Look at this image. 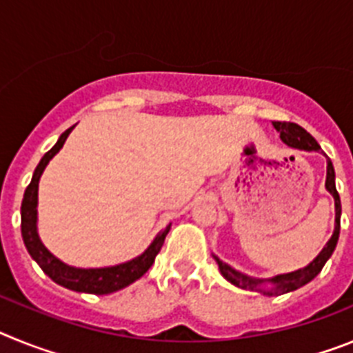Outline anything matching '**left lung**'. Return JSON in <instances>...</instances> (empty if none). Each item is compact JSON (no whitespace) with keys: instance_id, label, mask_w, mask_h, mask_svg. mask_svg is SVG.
<instances>
[{"instance_id":"1","label":"left lung","mask_w":353,"mask_h":353,"mask_svg":"<svg viewBox=\"0 0 353 353\" xmlns=\"http://www.w3.org/2000/svg\"><path fill=\"white\" fill-rule=\"evenodd\" d=\"M274 129L279 132V138L290 148L304 150V152H322L320 145L316 143V139L311 136L310 132H305L301 125L297 123H292V121H274ZM325 189L332 194L334 198V208H336V221H334V232L332 236L329 239V242L325 244V248L320 251L316 258L311 261L310 265H305L304 269L293 270L288 274H277L274 277H267V279H261V277H251L248 274H242L239 270H235L233 267H230L228 263H224L223 260L214 254V260L219 265V270L223 274V277L226 281H230L232 285L239 286L242 290H251V292H258L261 295H267V297H277V295H283V293H290L299 290L301 286L307 285L310 281H313L314 277L320 274V270L323 269V265L327 263L332 252H334L336 244H338L339 239V219H341V201H339V194L336 191V174H334V166L330 159L327 157V179H325Z\"/></svg>"}]
</instances>
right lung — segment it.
Here are the masks:
<instances>
[{"label":"right lung","mask_w":353,"mask_h":353,"mask_svg":"<svg viewBox=\"0 0 353 353\" xmlns=\"http://www.w3.org/2000/svg\"><path fill=\"white\" fill-rule=\"evenodd\" d=\"M72 129H74V125L65 130L60 139L56 141V145L40 159L39 166L31 176L30 185L24 191L23 205H21V233H23L24 245H26L30 256L40 265L43 274H48L56 285L72 290V292L108 295V293L118 292V290L132 285L143 274L148 272V269L155 261V256L161 251L162 244H164L168 232L171 230V224H168L162 232L155 235V239L145 249V252H141L139 256L132 258V260L123 261V263L99 267V269H81V267H72V265L63 263L60 258H56L42 244L39 236V228H37V221H39V210H37V207H39V182L49 161L63 148Z\"/></svg>","instance_id":"right-lung-1"}]
</instances>
